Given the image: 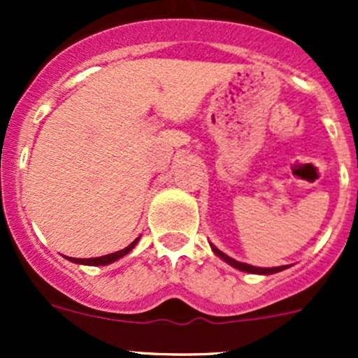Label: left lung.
<instances>
[{"label": "left lung", "instance_id": "1", "mask_svg": "<svg viewBox=\"0 0 358 358\" xmlns=\"http://www.w3.org/2000/svg\"><path fill=\"white\" fill-rule=\"evenodd\" d=\"M213 249V252H215L218 258H222L223 262L229 263L230 266H234V268L241 270V272H248V273H258V275H272V273H277V272H282V270L289 268L291 265H284V266H272V268H262V266H252V265H248V263H243V262H237V259L230 258L229 255H225V252L220 251L218 248L215 246V244H209Z\"/></svg>", "mask_w": 358, "mask_h": 358}]
</instances>
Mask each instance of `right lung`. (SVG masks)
Here are the masks:
<instances>
[{
  "label": "right lung",
  "mask_w": 358,
  "mask_h": 358,
  "mask_svg": "<svg viewBox=\"0 0 358 358\" xmlns=\"http://www.w3.org/2000/svg\"><path fill=\"white\" fill-rule=\"evenodd\" d=\"M140 237H136L135 241H133L129 246H126L124 249H121V251H115V252H110V255H106V256H99V258H71V256H64V258L69 259V262L72 263H78V265H90V266H103V265H110V263L117 262L119 258H122V256L128 255L129 251H131L133 248L138 244Z\"/></svg>",
  "instance_id": "right-lung-1"
}]
</instances>
